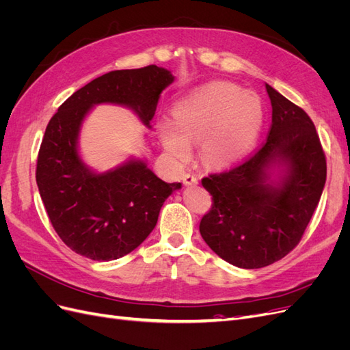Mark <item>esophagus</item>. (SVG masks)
Returning a JSON list of instances; mask_svg holds the SVG:
<instances>
[{
	"instance_id": "1",
	"label": "esophagus",
	"mask_w": 350,
	"mask_h": 350,
	"mask_svg": "<svg viewBox=\"0 0 350 350\" xmlns=\"http://www.w3.org/2000/svg\"><path fill=\"white\" fill-rule=\"evenodd\" d=\"M183 179H184V184L188 185V187H189V185H197V184H198V178H197L196 175H193V174H185Z\"/></svg>"
}]
</instances>
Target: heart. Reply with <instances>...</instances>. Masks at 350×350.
Wrapping results in <instances>:
<instances>
[{"label": "heart", "instance_id": "1", "mask_svg": "<svg viewBox=\"0 0 350 350\" xmlns=\"http://www.w3.org/2000/svg\"><path fill=\"white\" fill-rule=\"evenodd\" d=\"M174 120L157 124L169 154L185 162L191 156V144H201L208 163L228 166L239 162L256 144L264 124V109L254 92L215 81L179 99L174 107Z\"/></svg>", "mask_w": 350, "mask_h": 350}]
</instances>
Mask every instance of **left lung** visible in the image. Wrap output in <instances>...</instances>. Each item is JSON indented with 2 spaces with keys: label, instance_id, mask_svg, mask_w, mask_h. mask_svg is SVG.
<instances>
[{
  "label": "left lung",
  "instance_id": "8db88e82",
  "mask_svg": "<svg viewBox=\"0 0 350 350\" xmlns=\"http://www.w3.org/2000/svg\"><path fill=\"white\" fill-rule=\"evenodd\" d=\"M266 90L273 109L267 142L242 165L201 181L213 206L200 234L239 269L266 267L298 245L327 176L310 116L267 83Z\"/></svg>",
  "mask_w": 350,
  "mask_h": 350
}]
</instances>
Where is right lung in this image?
I'll return each mask as SVG.
<instances>
[{
    "instance_id": "right-lung-1",
    "label": "right lung",
    "mask_w": 350,
    "mask_h": 350,
    "mask_svg": "<svg viewBox=\"0 0 350 350\" xmlns=\"http://www.w3.org/2000/svg\"><path fill=\"white\" fill-rule=\"evenodd\" d=\"M174 80L157 66L111 71L74 92L51 118L36 184L58 237L80 256L111 261L130 254L154 229L165 200L183 187L165 183L143 157L130 156L108 171L93 169L80 152L84 121L98 105H118L150 130L161 93Z\"/></svg>"
}]
</instances>
